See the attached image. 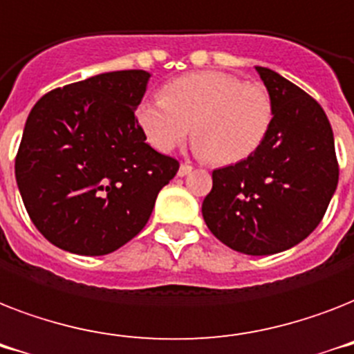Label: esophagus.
I'll return each instance as SVG.
<instances>
[{"label":"esophagus","instance_id":"1","mask_svg":"<svg viewBox=\"0 0 354 354\" xmlns=\"http://www.w3.org/2000/svg\"><path fill=\"white\" fill-rule=\"evenodd\" d=\"M192 166L190 164H180V168H179V177H185V175H188V174H192Z\"/></svg>","mask_w":354,"mask_h":354}]
</instances>
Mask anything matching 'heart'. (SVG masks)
<instances>
[{
	"label": "heart",
	"instance_id": "1",
	"mask_svg": "<svg viewBox=\"0 0 354 354\" xmlns=\"http://www.w3.org/2000/svg\"><path fill=\"white\" fill-rule=\"evenodd\" d=\"M135 118L146 142L171 151L192 129L195 151L219 166L252 157L267 140L274 122V102L259 84L221 71L175 78L162 98L142 100Z\"/></svg>",
	"mask_w": 354,
	"mask_h": 354
}]
</instances>
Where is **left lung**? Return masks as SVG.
<instances>
[{
	"mask_svg": "<svg viewBox=\"0 0 354 354\" xmlns=\"http://www.w3.org/2000/svg\"><path fill=\"white\" fill-rule=\"evenodd\" d=\"M256 71L272 97V128L252 157L214 169L203 217L232 250L270 256L320 225L338 185V160L320 104L276 71Z\"/></svg>",
	"mask_w": 354,
	"mask_h": 354,
	"instance_id": "obj_1",
	"label": "left lung"
}]
</instances>
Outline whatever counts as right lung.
Here are the masks:
<instances>
[{
	"label": "right lung",
	"mask_w": 354,
	"mask_h": 354,
	"mask_svg": "<svg viewBox=\"0 0 354 354\" xmlns=\"http://www.w3.org/2000/svg\"><path fill=\"white\" fill-rule=\"evenodd\" d=\"M149 73L113 71L36 102L16 155V183L39 234L67 252L104 256L148 223L179 160L146 144L135 118Z\"/></svg>",
	"instance_id": "1"
}]
</instances>
